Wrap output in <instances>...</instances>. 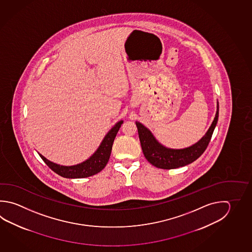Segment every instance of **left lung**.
<instances>
[{
	"label": "left lung",
	"instance_id": "left-lung-1",
	"mask_svg": "<svg viewBox=\"0 0 252 252\" xmlns=\"http://www.w3.org/2000/svg\"><path fill=\"white\" fill-rule=\"evenodd\" d=\"M218 119L219 103L215 118L206 134L196 144L184 149H169L161 146L148 128L140 123L136 122L144 156L152 165L160 169H176L192 163L206 150L218 123Z\"/></svg>",
	"mask_w": 252,
	"mask_h": 252
}]
</instances>
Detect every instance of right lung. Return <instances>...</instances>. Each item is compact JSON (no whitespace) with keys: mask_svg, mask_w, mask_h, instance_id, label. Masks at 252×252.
I'll list each match as a JSON object with an SVG mask.
<instances>
[{"mask_svg":"<svg viewBox=\"0 0 252 252\" xmlns=\"http://www.w3.org/2000/svg\"><path fill=\"white\" fill-rule=\"evenodd\" d=\"M123 123L124 122L121 121L115 124V126L111 128L109 132L106 134L104 140L102 141L100 146L95 152V154L90 159H88L87 160L83 161L80 164L74 165V166H60L47 160L45 157L41 155H40V156L46 164L49 166L50 169H52L57 174L60 175L63 178L82 179V178H87V177L93 176L100 172L108 162L113 143Z\"/></svg>","mask_w":252,"mask_h":252,"instance_id":"add662e5","label":"right lung"}]
</instances>
